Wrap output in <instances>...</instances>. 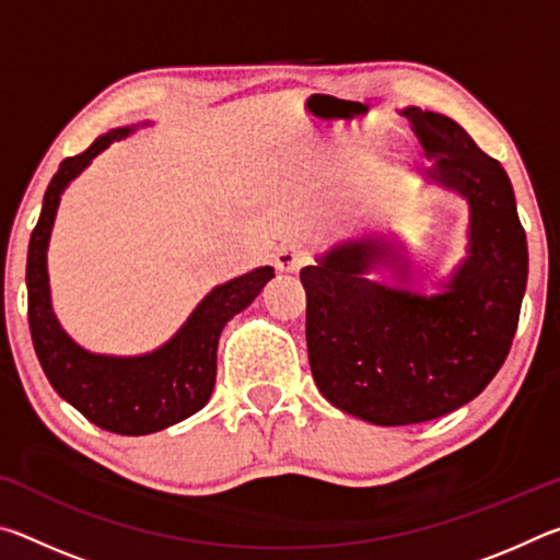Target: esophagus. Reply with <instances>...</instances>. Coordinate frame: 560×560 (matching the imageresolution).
Returning a JSON list of instances; mask_svg holds the SVG:
<instances>
[{
	"mask_svg": "<svg viewBox=\"0 0 560 560\" xmlns=\"http://www.w3.org/2000/svg\"><path fill=\"white\" fill-rule=\"evenodd\" d=\"M306 264H308V252L296 242L281 244L277 254H273V267H277L279 271L296 273L301 267H306Z\"/></svg>",
	"mask_w": 560,
	"mask_h": 560,
	"instance_id": "esophagus-1",
	"label": "esophagus"
}]
</instances>
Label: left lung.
Instances as JSON below:
<instances>
[{
    "instance_id": "1",
    "label": "left lung",
    "mask_w": 560,
    "mask_h": 560,
    "mask_svg": "<svg viewBox=\"0 0 560 560\" xmlns=\"http://www.w3.org/2000/svg\"><path fill=\"white\" fill-rule=\"evenodd\" d=\"M430 177L467 197L469 257L447 291L417 296L365 279L390 244H343L301 269L308 363L330 405L395 428L442 417L474 400L499 373L514 340L528 279L526 232L499 160L442 113L407 108Z\"/></svg>"
}]
</instances>
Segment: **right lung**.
I'll return each instance as SVG.
<instances>
[{"label":"right lung","instance_id":"add662e5","mask_svg":"<svg viewBox=\"0 0 560 560\" xmlns=\"http://www.w3.org/2000/svg\"><path fill=\"white\" fill-rule=\"evenodd\" d=\"M130 128H116L93 140L81 155L66 158L46 187L39 222L26 254V296L30 330L36 358L56 393L86 420L116 434H150L187 420L210 400L217 377V343L226 320L259 296L273 277L271 267L212 289L173 340L148 355H96L75 346L56 320L49 299L46 246L63 187L86 167L101 150L126 138Z\"/></svg>","mask_w":560,"mask_h":560}]
</instances>
